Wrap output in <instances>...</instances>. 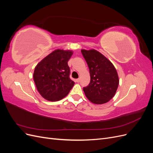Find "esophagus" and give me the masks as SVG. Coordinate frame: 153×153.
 <instances>
[{"label": "esophagus", "mask_w": 153, "mask_h": 153, "mask_svg": "<svg viewBox=\"0 0 153 153\" xmlns=\"http://www.w3.org/2000/svg\"><path fill=\"white\" fill-rule=\"evenodd\" d=\"M80 80V78H77V79H76V82H79Z\"/></svg>", "instance_id": "obj_1"}]
</instances>
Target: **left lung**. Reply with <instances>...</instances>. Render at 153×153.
<instances>
[{
  "mask_svg": "<svg viewBox=\"0 0 153 153\" xmlns=\"http://www.w3.org/2000/svg\"><path fill=\"white\" fill-rule=\"evenodd\" d=\"M89 69L91 81L84 87V93L92 103L103 104L112 99L119 85V76L113 64L98 51L81 50Z\"/></svg>",
  "mask_w": 153,
  "mask_h": 153,
  "instance_id": "left-lung-1",
  "label": "left lung"
}]
</instances>
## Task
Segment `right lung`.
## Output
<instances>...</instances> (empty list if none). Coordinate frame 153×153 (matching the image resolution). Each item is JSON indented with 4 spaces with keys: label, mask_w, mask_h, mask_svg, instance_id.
<instances>
[{
    "label": "right lung",
    "mask_w": 153,
    "mask_h": 153,
    "mask_svg": "<svg viewBox=\"0 0 153 153\" xmlns=\"http://www.w3.org/2000/svg\"><path fill=\"white\" fill-rule=\"evenodd\" d=\"M73 55L71 50L57 49L37 64L34 81L39 94L50 101L61 100L66 96L75 82L69 78L68 62Z\"/></svg>",
    "instance_id": "right-lung-1"
}]
</instances>
